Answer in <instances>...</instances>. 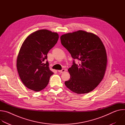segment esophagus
Returning <instances> with one entry per match:
<instances>
[{
	"mask_svg": "<svg viewBox=\"0 0 125 125\" xmlns=\"http://www.w3.org/2000/svg\"><path fill=\"white\" fill-rule=\"evenodd\" d=\"M66 71V70L65 69H62L61 70H58V72H59V73H64Z\"/></svg>",
	"mask_w": 125,
	"mask_h": 125,
	"instance_id": "1",
	"label": "esophagus"
}]
</instances>
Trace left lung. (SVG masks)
I'll use <instances>...</instances> for the list:
<instances>
[{"label":"left lung","mask_w":125,"mask_h":125,"mask_svg":"<svg viewBox=\"0 0 125 125\" xmlns=\"http://www.w3.org/2000/svg\"><path fill=\"white\" fill-rule=\"evenodd\" d=\"M62 45L75 60L69 68L70 78L65 82L70 90L78 94L93 91L103 79L107 66L105 48L96 35L79 30L67 33L60 37Z\"/></svg>","instance_id":"1"}]
</instances>
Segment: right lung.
Segmentation results:
<instances>
[{"label":"right lung","instance_id":"add662e5","mask_svg":"<svg viewBox=\"0 0 125 125\" xmlns=\"http://www.w3.org/2000/svg\"><path fill=\"white\" fill-rule=\"evenodd\" d=\"M59 35L47 30L35 31L23 43L17 59V68L24 84L39 92L48 84L53 74L49 68L47 54L57 43Z\"/></svg>","mask_w":125,"mask_h":125}]
</instances>
